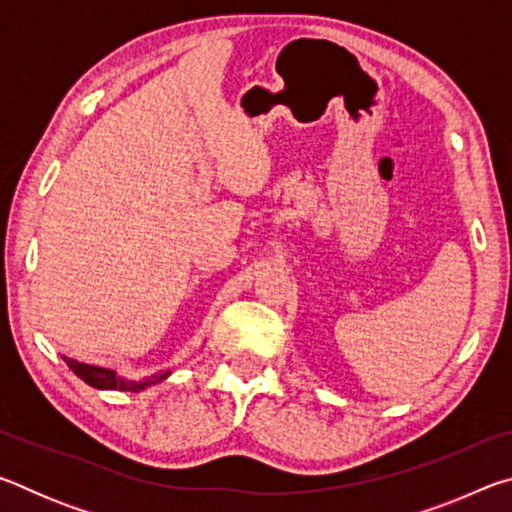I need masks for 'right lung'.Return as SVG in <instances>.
<instances>
[{
    "instance_id": "obj_1",
    "label": "right lung",
    "mask_w": 512,
    "mask_h": 512,
    "mask_svg": "<svg viewBox=\"0 0 512 512\" xmlns=\"http://www.w3.org/2000/svg\"><path fill=\"white\" fill-rule=\"evenodd\" d=\"M63 359H65L69 370H72L76 377H81L85 384H90L92 388H99V391H131V393H140V391H144V388L158 384V381L167 379L171 375V372L167 370V372H158V375L142 377V379H124V377H119L115 370L90 366V363H81V361H74V359H67V357H63Z\"/></svg>"
}]
</instances>
